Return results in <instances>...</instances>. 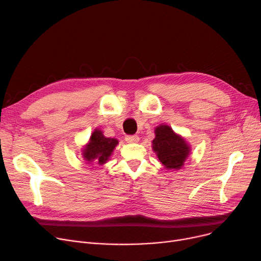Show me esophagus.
Listing matches in <instances>:
<instances>
[{"label": "esophagus", "instance_id": "1", "mask_svg": "<svg viewBox=\"0 0 261 261\" xmlns=\"http://www.w3.org/2000/svg\"><path fill=\"white\" fill-rule=\"evenodd\" d=\"M125 140L128 143H138L140 141V138H139L138 135H126Z\"/></svg>", "mask_w": 261, "mask_h": 261}]
</instances>
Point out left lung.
Returning a JSON list of instances; mask_svg holds the SVG:
<instances>
[{
  "label": "left lung",
  "mask_w": 261,
  "mask_h": 261,
  "mask_svg": "<svg viewBox=\"0 0 261 261\" xmlns=\"http://www.w3.org/2000/svg\"><path fill=\"white\" fill-rule=\"evenodd\" d=\"M153 150L160 162L168 169H180L189 153L186 142L176 135L169 126L162 125L155 129Z\"/></svg>",
  "instance_id": "left-lung-1"
}]
</instances>
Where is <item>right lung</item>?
<instances>
[{
    "label": "right lung",
    "mask_w": 261,
    "mask_h": 261,
    "mask_svg": "<svg viewBox=\"0 0 261 261\" xmlns=\"http://www.w3.org/2000/svg\"><path fill=\"white\" fill-rule=\"evenodd\" d=\"M118 144L115 139L105 138L101 131L96 130L90 138V143L84 150V158L88 162H95L102 165L111 155L113 149Z\"/></svg>",
    "instance_id": "1"
}]
</instances>
